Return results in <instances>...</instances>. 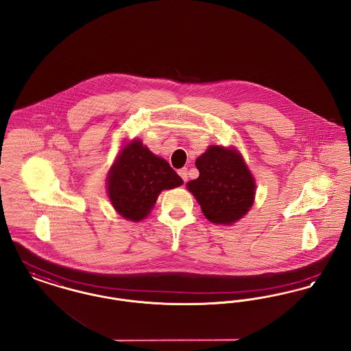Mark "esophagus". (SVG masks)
<instances>
[{"instance_id":"obj_1","label":"esophagus","mask_w":351,"mask_h":351,"mask_svg":"<svg viewBox=\"0 0 351 351\" xmlns=\"http://www.w3.org/2000/svg\"><path fill=\"white\" fill-rule=\"evenodd\" d=\"M178 174L181 176V178L184 180V182L187 181V169H186V167H182V169H180V170H178Z\"/></svg>"}]
</instances>
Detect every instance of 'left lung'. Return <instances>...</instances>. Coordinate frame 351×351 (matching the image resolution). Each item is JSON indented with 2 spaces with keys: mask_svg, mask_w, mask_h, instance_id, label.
Returning a JSON list of instances; mask_svg holds the SVG:
<instances>
[{
  "mask_svg": "<svg viewBox=\"0 0 351 351\" xmlns=\"http://www.w3.org/2000/svg\"><path fill=\"white\" fill-rule=\"evenodd\" d=\"M199 177L187 189L201 204L203 215L215 224H232L254 204L256 184L237 149L210 145L195 161Z\"/></svg>",
  "mask_w": 351,
  "mask_h": 351,
  "instance_id": "left-lung-1",
  "label": "left lung"
}]
</instances>
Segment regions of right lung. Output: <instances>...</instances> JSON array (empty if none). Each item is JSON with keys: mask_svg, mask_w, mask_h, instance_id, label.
<instances>
[{"mask_svg": "<svg viewBox=\"0 0 351 351\" xmlns=\"http://www.w3.org/2000/svg\"><path fill=\"white\" fill-rule=\"evenodd\" d=\"M184 184L164 158L154 156L137 138L119 153L107 177V191L113 208L125 219L147 218L162 190Z\"/></svg>", "mask_w": 351, "mask_h": 351, "instance_id": "add662e5", "label": "right lung"}]
</instances>
